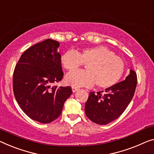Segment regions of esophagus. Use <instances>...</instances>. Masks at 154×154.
I'll use <instances>...</instances> for the list:
<instances>
[{"label": "esophagus", "mask_w": 154, "mask_h": 154, "mask_svg": "<svg viewBox=\"0 0 154 154\" xmlns=\"http://www.w3.org/2000/svg\"><path fill=\"white\" fill-rule=\"evenodd\" d=\"M78 90H79V88H76V87H72V91L73 93H75V92H76Z\"/></svg>", "instance_id": "esophagus-1"}]
</instances>
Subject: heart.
Returning <instances> with one entry per match:
<instances>
[{"label": "heart", "instance_id": "1", "mask_svg": "<svg viewBox=\"0 0 154 154\" xmlns=\"http://www.w3.org/2000/svg\"><path fill=\"white\" fill-rule=\"evenodd\" d=\"M61 63L66 70H75L86 64L87 70H74L66 75L65 82L73 87H90L96 85L106 88L116 85L125 72L124 61L104 46L69 50L61 57Z\"/></svg>", "mask_w": 154, "mask_h": 154}]
</instances>
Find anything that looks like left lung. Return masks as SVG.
I'll return each instance as SVG.
<instances>
[{"label": "left lung", "instance_id": "obj_1", "mask_svg": "<svg viewBox=\"0 0 154 154\" xmlns=\"http://www.w3.org/2000/svg\"><path fill=\"white\" fill-rule=\"evenodd\" d=\"M137 75L133 70L126 79L109 87L104 95L91 92L85 104V113L94 123L105 125L120 117L134 97ZM103 92V91H102Z\"/></svg>", "mask_w": 154, "mask_h": 154}]
</instances>
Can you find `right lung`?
Segmentation results:
<instances>
[{
	"mask_svg": "<svg viewBox=\"0 0 154 154\" xmlns=\"http://www.w3.org/2000/svg\"><path fill=\"white\" fill-rule=\"evenodd\" d=\"M58 41L48 39L32 45L20 56L13 75L16 100L29 118L47 124L58 118L72 91L70 86L51 85L63 73Z\"/></svg>",
	"mask_w": 154,
	"mask_h": 154,
	"instance_id": "1",
	"label": "right lung"
}]
</instances>
